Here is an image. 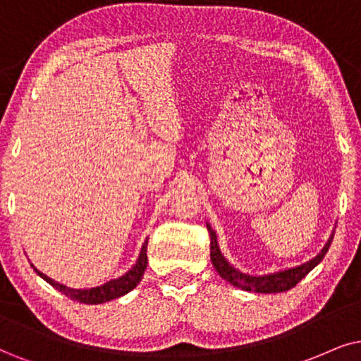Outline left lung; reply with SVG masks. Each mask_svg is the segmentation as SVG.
Instances as JSON below:
<instances>
[{"label": "left lung", "instance_id": "obj_1", "mask_svg": "<svg viewBox=\"0 0 361 361\" xmlns=\"http://www.w3.org/2000/svg\"><path fill=\"white\" fill-rule=\"evenodd\" d=\"M208 233H209V257H212V263L214 270L218 271V275H220L223 280L230 281L231 285L238 286V288L246 290V291H255V293H281V291L291 290L293 286L298 285V283L302 281L318 263L322 262L333 241V236H331V238L328 240V243L325 245V248L322 250V253L318 255L317 258H313L312 262L302 264V267L291 268V270L280 271V273H273V275H267V276H248V275H243V273H240L238 270H235V268L221 257L220 250H218V245H216V236H214V231L209 226H208Z\"/></svg>", "mask_w": 361, "mask_h": 361}]
</instances>
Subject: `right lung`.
Wrapping results in <instances>:
<instances>
[{
  "instance_id": "1",
  "label": "right lung",
  "mask_w": 361,
  "mask_h": 361,
  "mask_svg": "<svg viewBox=\"0 0 361 361\" xmlns=\"http://www.w3.org/2000/svg\"><path fill=\"white\" fill-rule=\"evenodd\" d=\"M147 245H148V241H145L143 248H141L138 262H136L135 267L131 268L126 275L118 278V280L108 281L106 285H103V286H97V288L73 290V288H68V286H65V285H59V283L51 280V278H48L47 275H43V273L36 270V268H35V271L38 273L43 280H47L49 285L53 286V288H56L58 291H61V293H65L70 300H75V302L86 303V305H99V303L109 302V300L120 298V296L126 295L128 291L133 290L135 286L141 281V278H143V273H145V270H147V264H148Z\"/></svg>"
}]
</instances>
